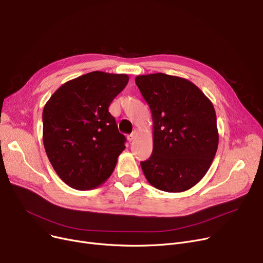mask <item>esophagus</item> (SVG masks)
Returning a JSON list of instances; mask_svg holds the SVG:
<instances>
[{
  "label": "esophagus",
  "mask_w": 263,
  "mask_h": 263,
  "mask_svg": "<svg viewBox=\"0 0 263 263\" xmlns=\"http://www.w3.org/2000/svg\"><path fill=\"white\" fill-rule=\"evenodd\" d=\"M136 135H137V132L136 131H133L131 134H129L128 136H127V139H128V141L129 142H132L133 140H135V137H136Z\"/></svg>",
  "instance_id": "34e87169"
}]
</instances>
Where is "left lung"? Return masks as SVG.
<instances>
[{
    "label": "left lung",
    "instance_id": "left-lung-1",
    "mask_svg": "<svg viewBox=\"0 0 263 263\" xmlns=\"http://www.w3.org/2000/svg\"><path fill=\"white\" fill-rule=\"evenodd\" d=\"M135 83L154 121L153 155L141 166L158 190L179 193L197 184L218 145L212 102L192 82L165 73L137 76Z\"/></svg>",
    "mask_w": 263,
    "mask_h": 263
}]
</instances>
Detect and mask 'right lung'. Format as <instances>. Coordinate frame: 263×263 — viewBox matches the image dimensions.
Segmentation results:
<instances>
[{
    "label": "right lung",
    "mask_w": 263,
    "mask_h": 263,
    "mask_svg": "<svg viewBox=\"0 0 263 263\" xmlns=\"http://www.w3.org/2000/svg\"><path fill=\"white\" fill-rule=\"evenodd\" d=\"M129 77L92 71L65 83L46 103L43 140L62 180L76 190H91L112 175L126 137L108 106Z\"/></svg>",
    "instance_id": "add662e5"
}]
</instances>
